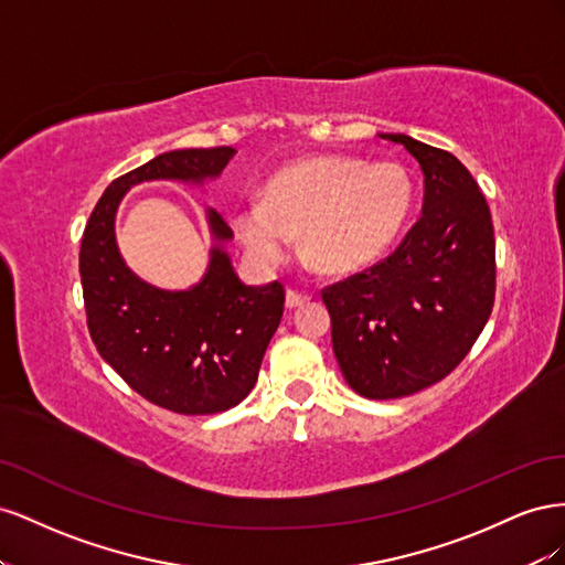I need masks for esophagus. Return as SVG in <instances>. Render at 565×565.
Returning a JSON list of instances; mask_svg holds the SVG:
<instances>
[{"mask_svg":"<svg viewBox=\"0 0 565 565\" xmlns=\"http://www.w3.org/2000/svg\"><path fill=\"white\" fill-rule=\"evenodd\" d=\"M309 299H311L309 295H301V292H297V289H287L285 306L287 309H299V306H303Z\"/></svg>","mask_w":565,"mask_h":565,"instance_id":"34e87169","label":"esophagus"}]
</instances>
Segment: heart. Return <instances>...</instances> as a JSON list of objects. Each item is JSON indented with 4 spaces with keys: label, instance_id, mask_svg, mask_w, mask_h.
Instances as JSON below:
<instances>
[{
    "label": "heart",
    "instance_id": "heart-1",
    "mask_svg": "<svg viewBox=\"0 0 565 565\" xmlns=\"http://www.w3.org/2000/svg\"><path fill=\"white\" fill-rule=\"evenodd\" d=\"M415 185L396 162L320 156L273 177L262 202L241 204L233 228L264 266H278L292 249L320 273L344 276L372 264L396 241L413 210Z\"/></svg>",
    "mask_w": 565,
    "mask_h": 565
}]
</instances>
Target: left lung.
Wrapping results in <instances>:
<instances>
[{"label":"left lung","instance_id":"left-lung-1","mask_svg":"<svg viewBox=\"0 0 565 565\" xmlns=\"http://www.w3.org/2000/svg\"><path fill=\"white\" fill-rule=\"evenodd\" d=\"M424 174L422 216L386 259L322 289L341 374L363 398L431 386L465 361L494 303V231L481 188L452 152L405 134Z\"/></svg>","mask_w":565,"mask_h":565}]
</instances>
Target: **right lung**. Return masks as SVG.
<instances>
[{
	"instance_id": "right-lung-1",
	"label": "right lung",
	"mask_w": 565,
	"mask_h": 565,
	"mask_svg": "<svg viewBox=\"0 0 565 565\" xmlns=\"http://www.w3.org/2000/svg\"><path fill=\"white\" fill-rule=\"evenodd\" d=\"M233 148L162 152L117 177L100 195L79 247L87 328L100 358L139 396L179 415H214L254 388L270 337L285 311V287H247L218 245L200 285L185 292L158 289L125 266L115 245V212L134 183L152 179L204 181L218 177ZM216 241L231 226L210 210Z\"/></svg>"
}]
</instances>
